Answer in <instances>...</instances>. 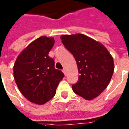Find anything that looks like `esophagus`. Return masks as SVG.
<instances>
[{
  "instance_id": "1",
  "label": "esophagus",
  "mask_w": 129,
  "mask_h": 129,
  "mask_svg": "<svg viewBox=\"0 0 129 129\" xmlns=\"http://www.w3.org/2000/svg\"><path fill=\"white\" fill-rule=\"evenodd\" d=\"M63 73H64L65 76H66V68H63Z\"/></svg>"
}]
</instances>
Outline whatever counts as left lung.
Masks as SVG:
<instances>
[{
  "mask_svg": "<svg viewBox=\"0 0 129 129\" xmlns=\"http://www.w3.org/2000/svg\"><path fill=\"white\" fill-rule=\"evenodd\" d=\"M61 39L75 58L80 73L78 81L72 85L73 92L87 100L97 98L112 77V56L103 44L83 34L62 35Z\"/></svg>",
  "mask_w": 129,
  "mask_h": 129,
  "instance_id": "left-lung-1",
  "label": "left lung"
}]
</instances>
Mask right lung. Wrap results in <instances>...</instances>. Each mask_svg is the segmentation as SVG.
Masks as SVG:
<instances>
[{"mask_svg": "<svg viewBox=\"0 0 129 129\" xmlns=\"http://www.w3.org/2000/svg\"><path fill=\"white\" fill-rule=\"evenodd\" d=\"M54 42L53 37H40L35 39L19 54L13 67L19 90L36 105L49 101L64 77L63 72L54 68V60L49 56Z\"/></svg>", "mask_w": 129, "mask_h": 129, "instance_id": "add662e5", "label": "right lung"}]
</instances>
